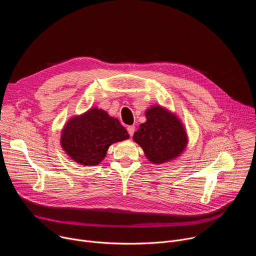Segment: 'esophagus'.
Instances as JSON below:
<instances>
[{
  "instance_id": "esophagus-1",
  "label": "esophagus",
  "mask_w": 256,
  "mask_h": 256,
  "mask_svg": "<svg viewBox=\"0 0 256 256\" xmlns=\"http://www.w3.org/2000/svg\"><path fill=\"white\" fill-rule=\"evenodd\" d=\"M128 134H130V136H132V134H134V126H128Z\"/></svg>"
}]
</instances>
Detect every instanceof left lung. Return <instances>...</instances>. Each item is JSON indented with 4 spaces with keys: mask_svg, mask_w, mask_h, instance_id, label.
Here are the masks:
<instances>
[{
    "mask_svg": "<svg viewBox=\"0 0 256 256\" xmlns=\"http://www.w3.org/2000/svg\"><path fill=\"white\" fill-rule=\"evenodd\" d=\"M146 122L140 124L132 140L153 164H163L179 157L188 138L186 128L176 114L161 105H153L144 112Z\"/></svg>",
    "mask_w": 256,
    "mask_h": 256,
    "instance_id": "left-lung-1",
    "label": "left lung"
}]
</instances>
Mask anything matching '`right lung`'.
Segmentation results:
<instances>
[{"instance_id":"right-lung-1","label":"right lung","mask_w":256,"mask_h":256,"mask_svg":"<svg viewBox=\"0 0 256 256\" xmlns=\"http://www.w3.org/2000/svg\"><path fill=\"white\" fill-rule=\"evenodd\" d=\"M128 138L118 118L103 109L91 107L66 122L62 130L60 146L72 161L84 166H95L105 158L109 146Z\"/></svg>"}]
</instances>
